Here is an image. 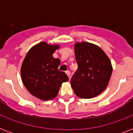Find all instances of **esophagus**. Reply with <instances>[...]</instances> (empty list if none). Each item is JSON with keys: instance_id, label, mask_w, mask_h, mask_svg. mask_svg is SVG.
Wrapping results in <instances>:
<instances>
[{"instance_id": "34e87169", "label": "esophagus", "mask_w": 133, "mask_h": 133, "mask_svg": "<svg viewBox=\"0 0 133 133\" xmlns=\"http://www.w3.org/2000/svg\"><path fill=\"white\" fill-rule=\"evenodd\" d=\"M65 73H66V75H68V78L69 79H70V71H66V72H65Z\"/></svg>"}]
</instances>
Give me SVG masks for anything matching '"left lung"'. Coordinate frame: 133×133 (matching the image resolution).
Here are the masks:
<instances>
[{
    "mask_svg": "<svg viewBox=\"0 0 133 133\" xmlns=\"http://www.w3.org/2000/svg\"><path fill=\"white\" fill-rule=\"evenodd\" d=\"M75 53L78 68L70 80L77 96L90 99L100 95L107 88L112 72L111 61L98 45L77 42Z\"/></svg>",
    "mask_w": 133,
    "mask_h": 133,
    "instance_id": "left-lung-1",
    "label": "left lung"
}]
</instances>
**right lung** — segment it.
Here are the masks:
<instances>
[{
    "instance_id": "obj_1",
    "label": "right lung",
    "mask_w": 133,
    "mask_h": 133,
    "mask_svg": "<svg viewBox=\"0 0 133 133\" xmlns=\"http://www.w3.org/2000/svg\"><path fill=\"white\" fill-rule=\"evenodd\" d=\"M59 48L58 44L38 43L28 51L22 63L21 75L25 87L43 101L55 98L62 83L69 80L64 72L58 70L60 60L53 57Z\"/></svg>"
}]
</instances>
